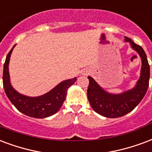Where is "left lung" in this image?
Instances as JSON below:
<instances>
[{
  "label": "left lung",
  "instance_id": "1",
  "mask_svg": "<svg viewBox=\"0 0 152 152\" xmlns=\"http://www.w3.org/2000/svg\"><path fill=\"white\" fill-rule=\"evenodd\" d=\"M124 41L130 43L142 61L140 76L134 87L121 93H111L104 90L93 77L88 76L89 80L87 90L88 102L93 110L106 118H119L133 110L142 100L149 85L150 66L145 51L130 38L125 37Z\"/></svg>",
  "mask_w": 152,
  "mask_h": 152
}]
</instances>
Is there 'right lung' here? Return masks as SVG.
<instances>
[{
	"label": "right lung",
	"mask_w": 152,
	"mask_h": 152,
	"mask_svg": "<svg viewBox=\"0 0 152 152\" xmlns=\"http://www.w3.org/2000/svg\"><path fill=\"white\" fill-rule=\"evenodd\" d=\"M15 46H13L7 55L4 64L3 86L8 98L18 110L31 118H45L53 115L61 108L66 99L67 89L76 82V77L60 82L51 90L41 96H29L21 94L11 85L9 72L10 56Z\"/></svg>",
	"instance_id": "obj_1"
}]
</instances>
